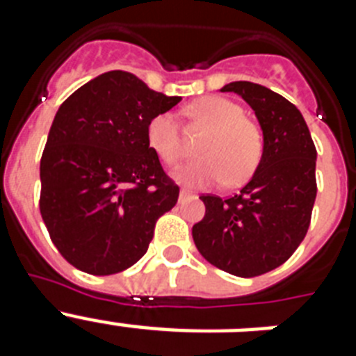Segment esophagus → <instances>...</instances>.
I'll return each mask as SVG.
<instances>
[{"label":"esophagus","instance_id":"esophagus-1","mask_svg":"<svg viewBox=\"0 0 356 356\" xmlns=\"http://www.w3.org/2000/svg\"><path fill=\"white\" fill-rule=\"evenodd\" d=\"M187 197H191V193H188V191H185V188H181V191H180V196H178V200L185 201V200H187Z\"/></svg>","mask_w":356,"mask_h":356}]
</instances>
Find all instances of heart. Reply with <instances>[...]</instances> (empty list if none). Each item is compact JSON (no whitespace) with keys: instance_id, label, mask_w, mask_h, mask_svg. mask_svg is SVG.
<instances>
[{"instance_id":"1","label":"heart","mask_w":356,"mask_h":356,"mask_svg":"<svg viewBox=\"0 0 356 356\" xmlns=\"http://www.w3.org/2000/svg\"><path fill=\"white\" fill-rule=\"evenodd\" d=\"M188 115L209 130L197 153L203 159L172 171V178L188 188L210 187L226 180L229 187L246 184L259 169L264 155L260 128L242 115L237 103L219 96L200 97L188 106ZM149 149L163 163L181 159V143L175 115L169 112L151 118L146 128Z\"/></svg>"}]
</instances>
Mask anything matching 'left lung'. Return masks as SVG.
I'll return each instance as SVG.
<instances>
[{"mask_svg":"<svg viewBox=\"0 0 356 356\" xmlns=\"http://www.w3.org/2000/svg\"><path fill=\"white\" fill-rule=\"evenodd\" d=\"M221 92L238 94L253 108L264 155L234 197H200L207 210L193 226V238L207 262L251 278L282 266L307 235L317 194V151L300 110L275 90L232 81Z\"/></svg>","mask_w":356,"mask_h":356,"instance_id":"8db88e82","label":"left lung"}]
</instances>
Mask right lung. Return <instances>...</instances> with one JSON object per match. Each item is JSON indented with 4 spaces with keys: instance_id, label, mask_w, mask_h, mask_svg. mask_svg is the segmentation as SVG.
Returning <instances> with one entry per match:
<instances>
[{
    "instance_id": "right-lung-1",
    "label": "right lung",
    "mask_w": 356,
    "mask_h": 356,
    "mask_svg": "<svg viewBox=\"0 0 356 356\" xmlns=\"http://www.w3.org/2000/svg\"><path fill=\"white\" fill-rule=\"evenodd\" d=\"M127 71L103 72L60 105L40 159V213L69 264L96 276L143 259L180 188L149 149L151 118L180 103Z\"/></svg>"
}]
</instances>
